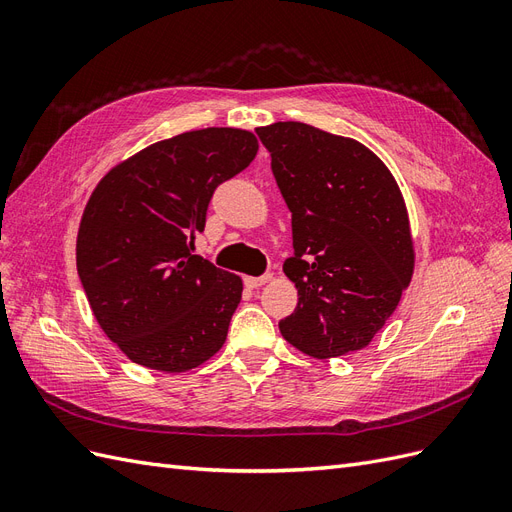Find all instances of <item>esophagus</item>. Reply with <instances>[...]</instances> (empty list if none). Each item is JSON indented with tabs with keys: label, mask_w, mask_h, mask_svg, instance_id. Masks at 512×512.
<instances>
[{
	"label": "esophagus",
	"mask_w": 512,
	"mask_h": 512,
	"mask_svg": "<svg viewBox=\"0 0 512 512\" xmlns=\"http://www.w3.org/2000/svg\"><path fill=\"white\" fill-rule=\"evenodd\" d=\"M269 280H271V273H265V275H258V277H245L243 282H245L247 288L254 290V288H260L262 284H267Z\"/></svg>",
	"instance_id": "esophagus-1"
}]
</instances>
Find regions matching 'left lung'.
Here are the masks:
<instances>
[{
    "instance_id": "left-lung-1",
    "label": "left lung",
    "mask_w": 512,
    "mask_h": 512,
    "mask_svg": "<svg viewBox=\"0 0 512 512\" xmlns=\"http://www.w3.org/2000/svg\"><path fill=\"white\" fill-rule=\"evenodd\" d=\"M292 213L284 273L299 290L280 320L286 342L314 359L365 348L412 280L408 211L393 175L352 138L301 121L256 128Z\"/></svg>"
}]
</instances>
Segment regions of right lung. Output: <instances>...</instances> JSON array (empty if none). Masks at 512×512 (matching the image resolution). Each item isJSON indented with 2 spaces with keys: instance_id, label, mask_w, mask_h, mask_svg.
Wrapping results in <instances>:
<instances>
[{
  "instance_id": "add662e5",
  "label": "right lung",
  "mask_w": 512,
  "mask_h": 512,
  "mask_svg": "<svg viewBox=\"0 0 512 512\" xmlns=\"http://www.w3.org/2000/svg\"><path fill=\"white\" fill-rule=\"evenodd\" d=\"M252 132L205 128L115 166L85 207L76 269L102 331L130 361L188 371L222 348L241 277L192 254L220 183L256 158Z\"/></svg>"
}]
</instances>
